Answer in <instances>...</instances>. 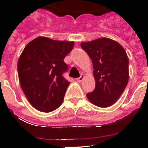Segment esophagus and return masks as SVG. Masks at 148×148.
Returning <instances> with one entry per match:
<instances>
[{"mask_svg":"<svg viewBox=\"0 0 148 148\" xmlns=\"http://www.w3.org/2000/svg\"><path fill=\"white\" fill-rule=\"evenodd\" d=\"M84 77H85V76H84V74H81V76L79 77H78V78H77V81L78 82H81L82 80L84 79Z\"/></svg>","mask_w":148,"mask_h":148,"instance_id":"1","label":"esophagus"}]
</instances>
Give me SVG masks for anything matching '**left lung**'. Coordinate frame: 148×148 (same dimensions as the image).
Segmentation results:
<instances>
[{
    "instance_id": "8db88e82",
    "label": "left lung",
    "mask_w": 148,
    "mask_h": 148,
    "mask_svg": "<svg viewBox=\"0 0 148 148\" xmlns=\"http://www.w3.org/2000/svg\"><path fill=\"white\" fill-rule=\"evenodd\" d=\"M81 47L92 60L95 88L88 99L100 108L112 106L120 97L129 79L128 58L119 43L109 38L82 42Z\"/></svg>"
}]
</instances>
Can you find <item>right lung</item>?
<instances>
[{"label":"right lung","instance_id":"add662e5","mask_svg":"<svg viewBox=\"0 0 148 148\" xmlns=\"http://www.w3.org/2000/svg\"><path fill=\"white\" fill-rule=\"evenodd\" d=\"M74 45L39 37L23 49L18 62V77L26 98L37 110L51 112L63 101L70 84L62 76L69 69L63 60Z\"/></svg>","mask_w":148,"mask_h":148}]
</instances>
